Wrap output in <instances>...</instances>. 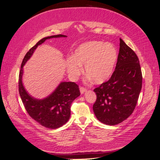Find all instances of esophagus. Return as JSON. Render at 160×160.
Listing matches in <instances>:
<instances>
[{
  "label": "esophagus",
  "instance_id": "1",
  "mask_svg": "<svg viewBox=\"0 0 160 160\" xmlns=\"http://www.w3.org/2000/svg\"><path fill=\"white\" fill-rule=\"evenodd\" d=\"M79 89H80V92H81V94H83L85 92L87 91V89L83 88V87H81V88H79Z\"/></svg>",
  "mask_w": 160,
  "mask_h": 160
}]
</instances>
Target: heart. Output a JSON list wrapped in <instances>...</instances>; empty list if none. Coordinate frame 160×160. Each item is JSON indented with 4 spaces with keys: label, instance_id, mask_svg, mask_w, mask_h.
<instances>
[{
    "label": "heart",
    "instance_id": "heart-1",
    "mask_svg": "<svg viewBox=\"0 0 160 160\" xmlns=\"http://www.w3.org/2000/svg\"><path fill=\"white\" fill-rule=\"evenodd\" d=\"M118 50L114 45L100 41H91L80 45L66 63L70 78L76 79L83 71L96 84L107 81L112 75L118 59Z\"/></svg>",
    "mask_w": 160,
    "mask_h": 160
}]
</instances>
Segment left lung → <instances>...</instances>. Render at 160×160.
Returning <instances> with one entry per match:
<instances>
[{
    "mask_svg": "<svg viewBox=\"0 0 160 160\" xmlns=\"http://www.w3.org/2000/svg\"><path fill=\"white\" fill-rule=\"evenodd\" d=\"M115 69L109 80L93 91L97 99L94 113L108 125L122 123L132 115L142 87V74L135 52L120 38Z\"/></svg>",
    "mask_w": 160,
    "mask_h": 160,
    "instance_id": "8db88e82",
    "label": "left lung"
}]
</instances>
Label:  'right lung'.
<instances>
[{
  "label": "right lung",
  "instance_id": "1",
  "mask_svg": "<svg viewBox=\"0 0 160 160\" xmlns=\"http://www.w3.org/2000/svg\"><path fill=\"white\" fill-rule=\"evenodd\" d=\"M67 37L57 35L42 38L28 51L22 60L18 77V91L27 113L42 126L57 129L65 124L70 118L71 105L80 95L79 86L74 82H61L55 90L47 98L38 99L28 93L24 88L22 78L23 67L32 55L38 45L52 38Z\"/></svg>",
  "mask_w": 160,
  "mask_h": 160
}]
</instances>
